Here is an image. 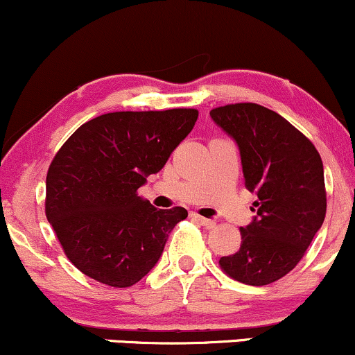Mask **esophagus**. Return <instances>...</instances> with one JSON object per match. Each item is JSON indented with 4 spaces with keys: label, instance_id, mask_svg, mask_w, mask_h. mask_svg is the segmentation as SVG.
<instances>
[{
    "label": "esophagus",
    "instance_id": "esophagus-1",
    "mask_svg": "<svg viewBox=\"0 0 355 355\" xmlns=\"http://www.w3.org/2000/svg\"><path fill=\"white\" fill-rule=\"evenodd\" d=\"M190 216H191V218H193L195 221H198V223H202L203 226H207V228H213V226H215V220L205 218V216L198 215V213H195V211H191Z\"/></svg>",
    "mask_w": 355,
    "mask_h": 355
}]
</instances>
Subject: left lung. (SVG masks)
<instances>
[{"label":"left lung","mask_w":355,"mask_h":355,"mask_svg":"<svg viewBox=\"0 0 355 355\" xmlns=\"http://www.w3.org/2000/svg\"><path fill=\"white\" fill-rule=\"evenodd\" d=\"M210 115L236 140L245 187L256 195L240 250L220 258V268L240 283L271 284L296 268L326 218L321 155L302 132L259 104L221 105Z\"/></svg>","instance_id":"obj_1"}]
</instances>
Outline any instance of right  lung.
I'll use <instances>...</instances> for the list:
<instances>
[{"label": "right lung", "mask_w": 355, "mask_h": 355, "mask_svg": "<svg viewBox=\"0 0 355 355\" xmlns=\"http://www.w3.org/2000/svg\"><path fill=\"white\" fill-rule=\"evenodd\" d=\"M198 110L109 112L64 142L46 177V218L80 272L112 288L139 283L159 261L185 208L139 196L148 175L193 129Z\"/></svg>", "instance_id": "1"}]
</instances>
